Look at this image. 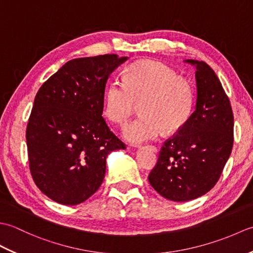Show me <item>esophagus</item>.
<instances>
[{
  "instance_id": "esophagus-1",
  "label": "esophagus",
  "mask_w": 253,
  "mask_h": 253,
  "mask_svg": "<svg viewBox=\"0 0 253 253\" xmlns=\"http://www.w3.org/2000/svg\"><path fill=\"white\" fill-rule=\"evenodd\" d=\"M147 148H149L150 150H151V151H153V152H157L158 151V149H157V147H155V146H152V144H151V146H148Z\"/></svg>"
}]
</instances>
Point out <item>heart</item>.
Returning a JSON list of instances; mask_svg holds the SVG:
<instances>
[{"label":"heart","mask_w":253,"mask_h":253,"mask_svg":"<svg viewBox=\"0 0 253 253\" xmlns=\"http://www.w3.org/2000/svg\"><path fill=\"white\" fill-rule=\"evenodd\" d=\"M139 103L141 116L124 127L123 137L140 144L159 138L164 130L176 132L192 114L195 93L186 80L157 61H141L129 68L126 78L117 76L105 92V114L123 125Z\"/></svg>","instance_id":"b5f03b06"}]
</instances>
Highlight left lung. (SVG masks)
Here are the masks:
<instances>
[{
    "mask_svg": "<svg viewBox=\"0 0 253 253\" xmlns=\"http://www.w3.org/2000/svg\"><path fill=\"white\" fill-rule=\"evenodd\" d=\"M196 66V110L186 125L168 139L149 182L171 201H189L215 186L232 152L234 115L227 94L207 63Z\"/></svg>",
    "mask_w": 253,
    "mask_h": 253,
    "instance_id": "left-lung-1",
    "label": "left lung"
}]
</instances>
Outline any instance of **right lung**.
<instances>
[{
	"mask_svg": "<svg viewBox=\"0 0 253 253\" xmlns=\"http://www.w3.org/2000/svg\"><path fill=\"white\" fill-rule=\"evenodd\" d=\"M126 60L117 54L75 58L37 92L26 130L29 169L53 201L87 200L104 179L107 154L126 148L102 116L107 79Z\"/></svg>",
	"mask_w": 253,
	"mask_h": 253,
	"instance_id": "add662e5",
	"label": "right lung"
}]
</instances>
